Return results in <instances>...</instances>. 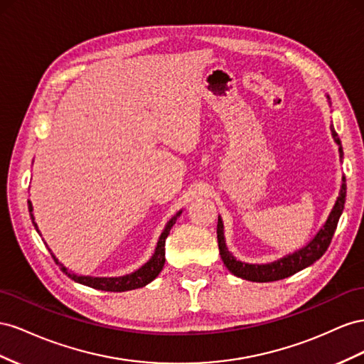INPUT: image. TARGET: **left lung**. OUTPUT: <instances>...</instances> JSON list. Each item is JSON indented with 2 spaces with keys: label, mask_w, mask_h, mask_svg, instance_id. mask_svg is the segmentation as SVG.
I'll use <instances>...</instances> for the list:
<instances>
[{
  "label": "left lung",
  "mask_w": 364,
  "mask_h": 364,
  "mask_svg": "<svg viewBox=\"0 0 364 364\" xmlns=\"http://www.w3.org/2000/svg\"><path fill=\"white\" fill-rule=\"evenodd\" d=\"M332 137H334L336 143L338 144V152H340V159H343V148H341V141L337 136L336 129L331 127ZM341 189L340 195L336 201L334 209L331 210L328 221L325 223L323 228H320V232L316 235V237L311 241L306 247L300 248L299 252L288 255L282 259H279L276 262L272 264H265V265H253V264H245L240 262L232 256V253L227 250L225 247V240H224V230H223V221L221 218H218V225H216V235H218V247H220V255L224 265L228 268V272L233 273L235 276L245 279V280H252V282H273V280L279 279H285L288 276H293L294 273L300 272L311 264H314L316 261L325 255L328 250V247L332 241V236L336 233V228L340 220V215L345 209V201H346V178L343 175L341 178Z\"/></svg>",
  "instance_id": "8db88e82"
}]
</instances>
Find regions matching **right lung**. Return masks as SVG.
Returning <instances> with one entry per match:
<instances>
[{
  "label": "right lung",
  "instance_id": "1",
  "mask_svg": "<svg viewBox=\"0 0 364 364\" xmlns=\"http://www.w3.org/2000/svg\"><path fill=\"white\" fill-rule=\"evenodd\" d=\"M32 203L28 201V212H30V216H32L33 220V215H32ZM181 215V212L176 213L172 220L168 223V225L164 227V230L160 236L159 240V244H157V248H155V253L154 256L149 259V262L144 264L141 268H139L137 272H134L131 274H127V276H122V277H90V276H76V274H71L67 272L65 267H62L59 264L58 259L53 256L55 262L58 265H60V269L64 272L65 274H68L75 282H79L82 285H87V287H91V288H96V289H102V291H114V293H119V291H129V289H136V288H140V287H144L148 285L149 282H152V280L157 277L160 274V272L163 269V265H164V244H166V237H168L169 232L172 225L175 224L176 218H178ZM33 225L38 230V225L36 223L33 221Z\"/></svg>",
  "mask_w": 364,
  "mask_h": 364
}]
</instances>
